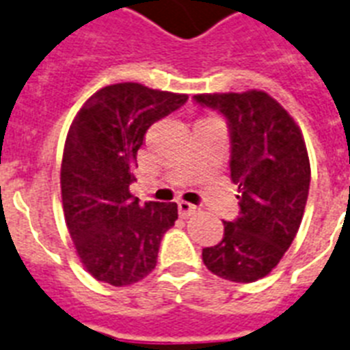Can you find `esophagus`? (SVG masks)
I'll return each instance as SVG.
<instances>
[{"mask_svg":"<svg viewBox=\"0 0 350 350\" xmlns=\"http://www.w3.org/2000/svg\"><path fill=\"white\" fill-rule=\"evenodd\" d=\"M177 206H178V213H180V217H184V219H186V217H191V215H195L198 209L197 206H193V204L186 202V200H178Z\"/></svg>","mask_w":350,"mask_h":350,"instance_id":"34e87169","label":"esophagus"}]
</instances>
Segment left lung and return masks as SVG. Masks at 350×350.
<instances>
[{"label":"left lung","instance_id":"obj_1","mask_svg":"<svg viewBox=\"0 0 350 350\" xmlns=\"http://www.w3.org/2000/svg\"><path fill=\"white\" fill-rule=\"evenodd\" d=\"M195 100L228 119L240 206L219 244L204 247L202 262L224 280L256 282L278 265L304 219L311 183L306 141L289 111L262 90L197 94Z\"/></svg>","mask_w":350,"mask_h":350}]
</instances>
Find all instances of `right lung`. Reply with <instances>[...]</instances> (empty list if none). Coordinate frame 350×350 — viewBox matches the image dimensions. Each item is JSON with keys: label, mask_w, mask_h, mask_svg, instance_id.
<instances>
[{"label": "right lung", "mask_w": 350, "mask_h": 350, "mask_svg": "<svg viewBox=\"0 0 350 350\" xmlns=\"http://www.w3.org/2000/svg\"><path fill=\"white\" fill-rule=\"evenodd\" d=\"M186 100V94L117 83L96 92L74 117L61 198L75 253L96 280L124 287L155 269L162 237L178 219L177 204H139L130 184L148 128Z\"/></svg>", "instance_id": "right-lung-1"}]
</instances>
